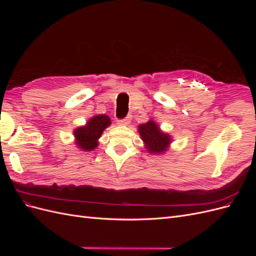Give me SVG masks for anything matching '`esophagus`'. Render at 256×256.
<instances>
[{"instance_id": "1", "label": "esophagus", "mask_w": 256, "mask_h": 256, "mask_svg": "<svg viewBox=\"0 0 256 256\" xmlns=\"http://www.w3.org/2000/svg\"><path fill=\"white\" fill-rule=\"evenodd\" d=\"M130 122H131V115H128V116H126L125 118L118 120V124L120 126H127V125H129Z\"/></svg>"}]
</instances>
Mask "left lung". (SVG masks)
Returning <instances> with one entry per match:
<instances>
[{"instance_id":"obj_1","label":"left lung","mask_w":256,"mask_h":256,"mask_svg":"<svg viewBox=\"0 0 256 256\" xmlns=\"http://www.w3.org/2000/svg\"><path fill=\"white\" fill-rule=\"evenodd\" d=\"M138 134L145 144V148L150 154H164L172 142V136L164 132L152 120L138 126Z\"/></svg>"}]
</instances>
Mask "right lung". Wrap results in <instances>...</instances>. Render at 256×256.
Returning a JSON list of instances; mask_svg holds the SVG:
<instances>
[{
	"mask_svg": "<svg viewBox=\"0 0 256 256\" xmlns=\"http://www.w3.org/2000/svg\"><path fill=\"white\" fill-rule=\"evenodd\" d=\"M110 125L111 120L109 116L104 114L92 116L86 125L74 129V144L82 150H94L98 146V138L102 136L104 130Z\"/></svg>",
	"mask_w": 256,
	"mask_h": 256,
	"instance_id": "obj_1",
	"label": "right lung"
}]
</instances>
